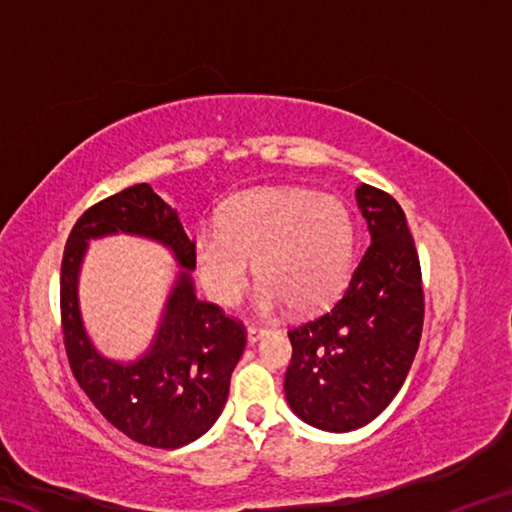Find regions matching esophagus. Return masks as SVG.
Segmentation results:
<instances>
[{"mask_svg":"<svg viewBox=\"0 0 512 512\" xmlns=\"http://www.w3.org/2000/svg\"><path fill=\"white\" fill-rule=\"evenodd\" d=\"M268 334V327H257V325H248V341L255 343L262 339V336Z\"/></svg>","mask_w":512,"mask_h":512,"instance_id":"obj_1","label":"esophagus"}]
</instances>
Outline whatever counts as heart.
Listing matches in <instances>:
<instances>
[{
    "label": "heart",
    "instance_id": "obj_1",
    "mask_svg": "<svg viewBox=\"0 0 512 512\" xmlns=\"http://www.w3.org/2000/svg\"><path fill=\"white\" fill-rule=\"evenodd\" d=\"M192 250L205 291L221 305L241 298L255 262L259 309L287 302L293 311H314L348 282L354 221L336 196L264 187L232 198L221 212V228L198 230Z\"/></svg>",
    "mask_w": 512,
    "mask_h": 512
}]
</instances>
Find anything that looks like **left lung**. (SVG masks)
I'll return each mask as SVG.
<instances>
[{"mask_svg": "<svg viewBox=\"0 0 512 512\" xmlns=\"http://www.w3.org/2000/svg\"><path fill=\"white\" fill-rule=\"evenodd\" d=\"M357 203L370 246L343 296L289 329L284 395L323 431L359 429L391 404L418 352L424 323L420 257L400 203L363 183Z\"/></svg>", "mask_w": 512, "mask_h": 512, "instance_id": "1", "label": "left lung"}]
</instances>
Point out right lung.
<instances>
[{
  "label": "right lung",
  "mask_w": 512,
  "mask_h": 512,
  "mask_svg": "<svg viewBox=\"0 0 512 512\" xmlns=\"http://www.w3.org/2000/svg\"><path fill=\"white\" fill-rule=\"evenodd\" d=\"M137 234L167 245L186 268L179 274L150 352L137 362H110L93 350L78 309V271L90 238ZM192 239L178 212L133 185L81 214L60 266V323L76 381L112 427L135 443L176 449L212 427L228 400L230 377L246 348V327L214 302L198 300Z\"/></svg>",
  "instance_id": "1"
}]
</instances>
